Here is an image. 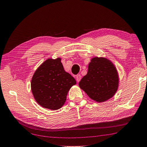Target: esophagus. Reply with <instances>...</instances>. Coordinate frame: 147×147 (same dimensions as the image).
I'll return each mask as SVG.
<instances>
[{"label":"esophagus","instance_id":"34e87169","mask_svg":"<svg viewBox=\"0 0 147 147\" xmlns=\"http://www.w3.org/2000/svg\"><path fill=\"white\" fill-rule=\"evenodd\" d=\"M76 78L77 82H79L80 80H81V75H80V74L77 75L76 77Z\"/></svg>","mask_w":147,"mask_h":147}]
</instances>
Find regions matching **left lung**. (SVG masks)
Returning <instances> with one entry per match:
<instances>
[{"instance_id":"left-lung-1","label":"left lung","mask_w":147,"mask_h":147,"mask_svg":"<svg viewBox=\"0 0 147 147\" xmlns=\"http://www.w3.org/2000/svg\"><path fill=\"white\" fill-rule=\"evenodd\" d=\"M88 96L97 102L112 98L118 90L119 76L111 61L104 57H94L88 65L87 74L79 83Z\"/></svg>"}]
</instances>
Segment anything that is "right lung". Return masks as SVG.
<instances>
[{
  "mask_svg": "<svg viewBox=\"0 0 147 147\" xmlns=\"http://www.w3.org/2000/svg\"><path fill=\"white\" fill-rule=\"evenodd\" d=\"M61 57L49 58L35 71L30 82L33 96L37 103L47 109L62 107L68 91L76 81L64 70Z\"/></svg>",
  "mask_w": 147,
  "mask_h": 147,
  "instance_id": "obj_1",
  "label": "right lung"
}]
</instances>
